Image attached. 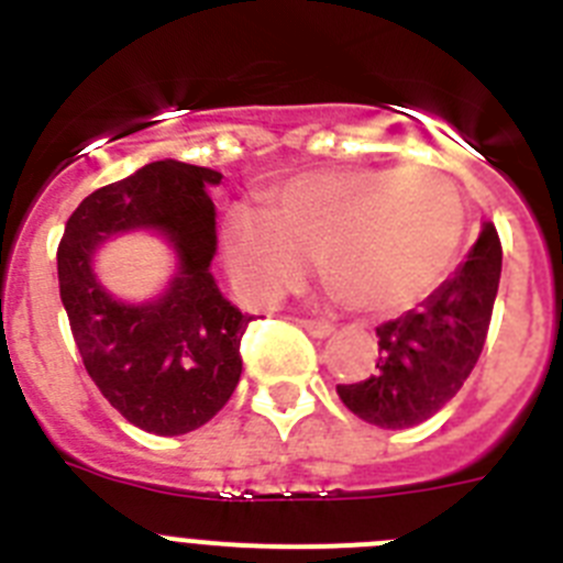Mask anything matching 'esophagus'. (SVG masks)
<instances>
[{
  "label": "esophagus",
  "mask_w": 563,
  "mask_h": 563,
  "mask_svg": "<svg viewBox=\"0 0 563 563\" xmlns=\"http://www.w3.org/2000/svg\"><path fill=\"white\" fill-rule=\"evenodd\" d=\"M298 324L305 327L312 338H330L335 332V324L332 321H318V318H301Z\"/></svg>",
  "instance_id": "1"
}]
</instances>
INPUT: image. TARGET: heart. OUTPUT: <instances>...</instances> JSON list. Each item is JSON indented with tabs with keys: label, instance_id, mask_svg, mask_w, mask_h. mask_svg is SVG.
Masks as SVG:
<instances>
[{
	"label": "heart",
	"instance_id": "heart-1",
	"mask_svg": "<svg viewBox=\"0 0 563 563\" xmlns=\"http://www.w3.org/2000/svg\"><path fill=\"white\" fill-rule=\"evenodd\" d=\"M465 202L431 168H341L296 177L265 213L236 208L225 256L253 298L273 301L305 285L310 262L343 307L366 316L409 310L454 267Z\"/></svg>",
	"mask_w": 563,
	"mask_h": 563
}]
</instances>
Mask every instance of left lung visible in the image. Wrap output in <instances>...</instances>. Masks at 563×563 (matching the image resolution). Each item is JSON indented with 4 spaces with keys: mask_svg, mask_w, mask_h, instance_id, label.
<instances>
[{
    "mask_svg": "<svg viewBox=\"0 0 563 563\" xmlns=\"http://www.w3.org/2000/svg\"><path fill=\"white\" fill-rule=\"evenodd\" d=\"M499 276V233L494 222H482L460 271L420 310L377 327L375 372L338 386L343 406L380 429H411L434 417L479 361Z\"/></svg>",
    "mask_w": 563,
    "mask_h": 563,
    "instance_id": "1",
    "label": "left lung"
}]
</instances>
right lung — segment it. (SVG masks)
<instances>
[{
  "mask_svg": "<svg viewBox=\"0 0 563 563\" xmlns=\"http://www.w3.org/2000/svg\"><path fill=\"white\" fill-rule=\"evenodd\" d=\"M220 172L157 161L92 191L58 242V290L87 375L132 426L177 437L231 400L242 375L239 343L253 318L222 298L211 276L217 213L206 186ZM157 227L181 253V273L154 306L114 302L88 271L98 241Z\"/></svg>",
  "mask_w": 563,
  "mask_h": 563,
  "instance_id": "1",
  "label": "right lung"
}]
</instances>
